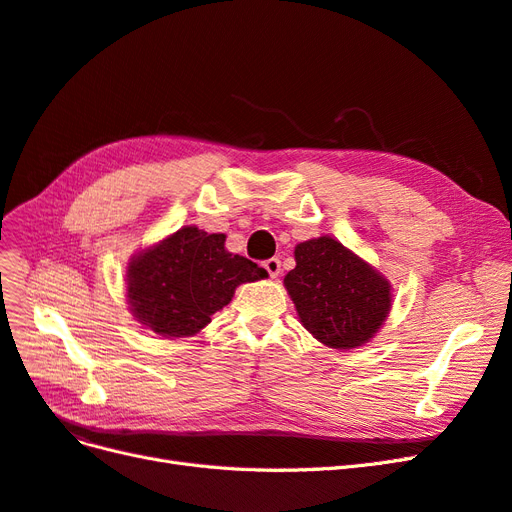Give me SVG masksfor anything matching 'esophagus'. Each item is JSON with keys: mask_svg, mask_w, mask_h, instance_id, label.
Instances as JSON below:
<instances>
[{"mask_svg": "<svg viewBox=\"0 0 512 512\" xmlns=\"http://www.w3.org/2000/svg\"><path fill=\"white\" fill-rule=\"evenodd\" d=\"M262 267H265V271L271 277H277V275H280V271H282V262H280V258H269V260L262 262Z\"/></svg>", "mask_w": 512, "mask_h": 512, "instance_id": "obj_1", "label": "esophagus"}]
</instances>
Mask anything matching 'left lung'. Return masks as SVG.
<instances>
[{"label": "left lung", "mask_w": 512, "mask_h": 512, "mask_svg": "<svg viewBox=\"0 0 512 512\" xmlns=\"http://www.w3.org/2000/svg\"><path fill=\"white\" fill-rule=\"evenodd\" d=\"M294 260L284 286L303 327L339 350L369 342L391 309L389 282L331 237L299 243Z\"/></svg>", "instance_id": "left-lung-1"}]
</instances>
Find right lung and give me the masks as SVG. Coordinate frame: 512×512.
Wrapping results in <instances>:
<instances>
[{
    "label": "right lung",
    "mask_w": 512,
    "mask_h": 512,
    "mask_svg": "<svg viewBox=\"0 0 512 512\" xmlns=\"http://www.w3.org/2000/svg\"><path fill=\"white\" fill-rule=\"evenodd\" d=\"M224 235L183 226L138 254L128 267L134 316L166 337L194 335L230 303L235 288L267 275L256 262L224 250Z\"/></svg>",
    "instance_id": "right-lung-1"
}]
</instances>
